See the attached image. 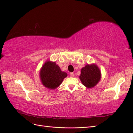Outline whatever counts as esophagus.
<instances>
[{
    "mask_svg": "<svg viewBox=\"0 0 133 133\" xmlns=\"http://www.w3.org/2000/svg\"><path fill=\"white\" fill-rule=\"evenodd\" d=\"M70 76H71V77H74L75 76V75H74V74L73 72H71V73H70Z\"/></svg>",
    "mask_w": 133,
    "mask_h": 133,
    "instance_id": "1",
    "label": "esophagus"
}]
</instances>
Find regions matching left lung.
<instances>
[{
	"label": "left lung",
	"instance_id": "8db88e82",
	"mask_svg": "<svg viewBox=\"0 0 133 133\" xmlns=\"http://www.w3.org/2000/svg\"><path fill=\"white\" fill-rule=\"evenodd\" d=\"M79 78L82 85L87 88H92L100 81L101 71L96 64H88L81 69Z\"/></svg>",
	"mask_w": 133,
	"mask_h": 133
}]
</instances>
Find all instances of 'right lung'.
Instances as JSON below:
<instances>
[{"label": "right lung", "instance_id": "1", "mask_svg": "<svg viewBox=\"0 0 133 133\" xmlns=\"http://www.w3.org/2000/svg\"><path fill=\"white\" fill-rule=\"evenodd\" d=\"M67 74L62 71L55 62L50 59L44 62L39 71V77L43 85L50 90H54L61 84Z\"/></svg>", "mask_w": 133, "mask_h": 133}]
</instances>
